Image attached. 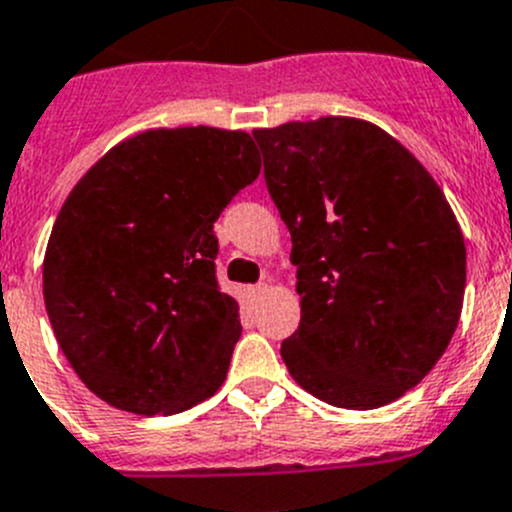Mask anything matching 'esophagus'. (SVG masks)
Instances as JSON below:
<instances>
[{
	"label": "esophagus",
	"instance_id": "1",
	"mask_svg": "<svg viewBox=\"0 0 512 512\" xmlns=\"http://www.w3.org/2000/svg\"><path fill=\"white\" fill-rule=\"evenodd\" d=\"M247 292H250L252 300H260V297L265 295V292H267V285H265V282H260V285H252L250 290H247Z\"/></svg>",
	"mask_w": 512,
	"mask_h": 512
}]
</instances>
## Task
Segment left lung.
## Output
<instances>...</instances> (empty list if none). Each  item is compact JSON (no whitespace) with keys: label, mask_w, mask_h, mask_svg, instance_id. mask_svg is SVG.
<instances>
[{"label":"left lung","mask_w":512,"mask_h":512,"mask_svg":"<svg viewBox=\"0 0 512 512\" xmlns=\"http://www.w3.org/2000/svg\"><path fill=\"white\" fill-rule=\"evenodd\" d=\"M292 237L300 327L280 355L300 388L372 410L415 388L450 345L465 240L430 172L355 117L252 132Z\"/></svg>","instance_id":"1"}]
</instances>
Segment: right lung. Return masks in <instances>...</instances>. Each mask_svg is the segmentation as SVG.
<instances>
[{
	"mask_svg": "<svg viewBox=\"0 0 512 512\" xmlns=\"http://www.w3.org/2000/svg\"><path fill=\"white\" fill-rule=\"evenodd\" d=\"M260 167L247 132L147 130L69 192L44 255V305L104 403L175 415L220 390L242 325L217 285L212 227Z\"/></svg>",
	"mask_w": 512,
	"mask_h": 512,
	"instance_id": "obj_1",
	"label": "right lung"
}]
</instances>
